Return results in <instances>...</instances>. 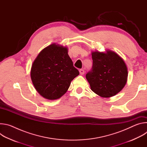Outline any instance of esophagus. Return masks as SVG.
<instances>
[{
    "label": "esophagus",
    "mask_w": 147,
    "mask_h": 147,
    "mask_svg": "<svg viewBox=\"0 0 147 147\" xmlns=\"http://www.w3.org/2000/svg\"><path fill=\"white\" fill-rule=\"evenodd\" d=\"M79 71H80V74H81V75H82V74H84L85 73V71H84V69H80L79 70Z\"/></svg>",
    "instance_id": "esophagus-1"
}]
</instances>
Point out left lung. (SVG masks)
<instances>
[{"instance_id": "1", "label": "left lung", "mask_w": 147, "mask_h": 147, "mask_svg": "<svg viewBox=\"0 0 147 147\" xmlns=\"http://www.w3.org/2000/svg\"><path fill=\"white\" fill-rule=\"evenodd\" d=\"M92 69L86 74L91 90L103 98L119 92L127 82V69L124 60L115 52H92Z\"/></svg>"}]
</instances>
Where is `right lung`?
I'll use <instances>...</instances> for the list:
<instances>
[{"label":"right lung","mask_w":147,"mask_h":147,"mask_svg":"<svg viewBox=\"0 0 147 147\" xmlns=\"http://www.w3.org/2000/svg\"><path fill=\"white\" fill-rule=\"evenodd\" d=\"M79 75L73 66L67 48L53 44L42 51L34 60L31 78L37 92L44 98L55 100L63 95L71 81Z\"/></svg>","instance_id":"right-lung-1"}]
</instances>
